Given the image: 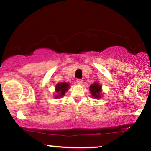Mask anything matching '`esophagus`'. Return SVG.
<instances>
[{"label":"esophagus","mask_w":151,"mask_h":151,"mask_svg":"<svg viewBox=\"0 0 151 151\" xmlns=\"http://www.w3.org/2000/svg\"><path fill=\"white\" fill-rule=\"evenodd\" d=\"M77 84H83V80L82 79H77Z\"/></svg>","instance_id":"obj_1"}]
</instances>
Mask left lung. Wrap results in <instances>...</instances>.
<instances>
[{
    "label": "left lung",
    "instance_id": "left-lung-1",
    "mask_svg": "<svg viewBox=\"0 0 151 151\" xmlns=\"http://www.w3.org/2000/svg\"><path fill=\"white\" fill-rule=\"evenodd\" d=\"M90 93H91V96L95 99L101 98V85L99 84V83L95 82L89 86Z\"/></svg>",
    "mask_w": 151,
    "mask_h": 151
}]
</instances>
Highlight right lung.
Returning a JSON list of instances; mask_svg holds the SVG:
<instances>
[{
    "mask_svg": "<svg viewBox=\"0 0 151 151\" xmlns=\"http://www.w3.org/2000/svg\"><path fill=\"white\" fill-rule=\"evenodd\" d=\"M69 87H70V84L69 83L62 82L58 83L55 86V91H56L57 95H55V99H58L62 97L65 94V92L68 91Z\"/></svg>",
    "mask_w": 151,
    "mask_h": 151,
    "instance_id": "1",
    "label": "right lung"
}]
</instances>
